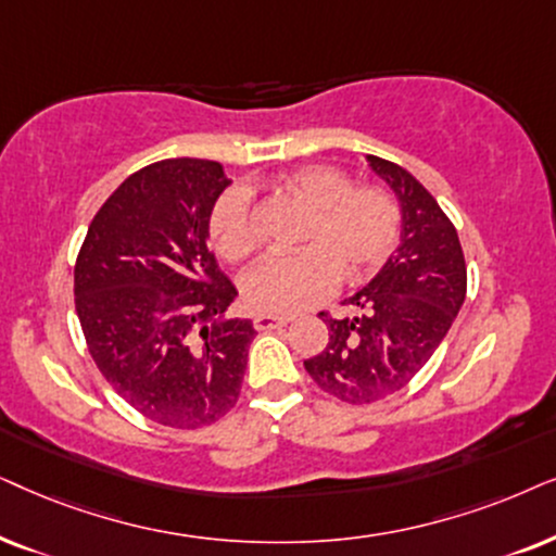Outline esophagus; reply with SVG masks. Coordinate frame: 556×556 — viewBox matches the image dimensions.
<instances>
[{
	"instance_id": "34e87169",
	"label": "esophagus",
	"mask_w": 556,
	"mask_h": 556,
	"mask_svg": "<svg viewBox=\"0 0 556 556\" xmlns=\"http://www.w3.org/2000/svg\"><path fill=\"white\" fill-rule=\"evenodd\" d=\"M287 323H290V317H285V315L258 313V315L254 317V328H256V330H277V328H285Z\"/></svg>"
}]
</instances>
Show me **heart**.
Masks as SVG:
<instances>
[{"label":"heart","instance_id":"b5f03b06","mask_svg":"<svg viewBox=\"0 0 556 556\" xmlns=\"http://www.w3.org/2000/svg\"><path fill=\"white\" fill-rule=\"evenodd\" d=\"M282 190L307 208L300 247L269 254L243 274V300L258 313L290 315L313 307L332 290L338 274L361 279L389 262L402 236V208L394 195L376 185H353L330 165L300 167L285 175ZM213 249L228 262L256 249L254 198L243 185L220 192L208 216Z\"/></svg>","mask_w":556,"mask_h":556}]
</instances>
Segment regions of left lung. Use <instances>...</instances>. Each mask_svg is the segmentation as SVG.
I'll return each mask as SVG.
<instances>
[{"instance_id":"obj_1","label":"left lung","mask_w":556,"mask_h":556,"mask_svg":"<svg viewBox=\"0 0 556 556\" xmlns=\"http://www.w3.org/2000/svg\"><path fill=\"white\" fill-rule=\"evenodd\" d=\"M368 162L402 203V243L368 287L343 302L358 315L336 320L320 313L328 345L305 361L317 387L351 406L376 404L409 387L468 292L460 239L432 192L396 162L374 154Z\"/></svg>"}]
</instances>
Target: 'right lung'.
Wrapping results in <instances>:
<instances>
[{
  "instance_id": "1",
  "label": "right lung",
  "mask_w": 556,
  "mask_h": 556,
  "mask_svg": "<svg viewBox=\"0 0 556 556\" xmlns=\"http://www.w3.org/2000/svg\"><path fill=\"white\" fill-rule=\"evenodd\" d=\"M213 160H162L129 175L80 243L73 294L88 353L142 417L201 429L239 402L251 320L216 323L236 287L208 247L226 190Z\"/></svg>"
}]
</instances>
